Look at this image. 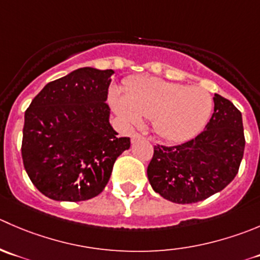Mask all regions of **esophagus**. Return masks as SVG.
Listing matches in <instances>:
<instances>
[{"label": "esophagus", "mask_w": 260, "mask_h": 260, "mask_svg": "<svg viewBox=\"0 0 260 260\" xmlns=\"http://www.w3.org/2000/svg\"><path fill=\"white\" fill-rule=\"evenodd\" d=\"M143 138H145V136H142L141 133H135V135L132 136V142H137V141L143 140Z\"/></svg>", "instance_id": "obj_1"}]
</instances>
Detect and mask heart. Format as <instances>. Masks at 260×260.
<instances>
[{
    "mask_svg": "<svg viewBox=\"0 0 260 260\" xmlns=\"http://www.w3.org/2000/svg\"><path fill=\"white\" fill-rule=\"evenodd\" d=\"M124 96H113L115 110L138 124L140 117L153 120L161 138L181 142L200 133L207 124L213 107L212 96L201 87L141 77L125 87Z\"/></svg>",
    "mask_w": 260,
    "mask_h": 260,
    "instance_id": "b5f03b06",
    "label": "heart"
}]
</instances>
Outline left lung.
<instances>
[{
	"label": "left lung",
	"instance_id": "obj_1",
	"mask_svg": "<svg viewBox=\"0 0 260 260\" xmlns=\"http://www.w3.org/2000/svg\"><path fill=\"white\" fill-rule=\"evenodd\" d=\"M213 103L212 117L200 135L175 146H153L147 176L165 200L200 202L222 190L238 174L245 147L241 113L218 94Z\"/></svg>",
	"mask_w": 260,
	"mask_h": 260
}]
</instances>
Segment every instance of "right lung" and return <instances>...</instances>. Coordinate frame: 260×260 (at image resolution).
Here are the masks:
<instances>
[{
	"label": "right lung",
	"mask_w": 260,
	"mask_h": 260,
	"mask_svg": "<svg viewBox=\"0 0 260 260\" xmlns=\"http://www.w3.org/2000/svg\"><path fill=\"white\" fill-rule=\"evenodd\" d=\"M113 70L84 67L54 80L25 112L21 155L31 183L45 197L80 202L96 197L131 140L109 123Z\"/></svg>",
	"instance_id": "obj_1"
}]
</instances>
